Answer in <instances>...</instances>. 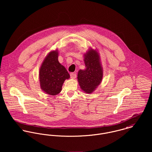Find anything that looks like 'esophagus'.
<instances>
[{"instance_id": "34e87169", "label": "esophagus", "mask_w": 152, "mask_h": 152, "mask_svg": "<svg viewBox=\"0 0 152 152\" xmlns=\"http://www.w3.org/2000/svg\"><path fill=\"white\" fill-rule=\"evenodd\" d=\"M76 74L75 73H74V72H71L70 73V77L72 79H75L76 78Z\"/></svg>"}]
</instances>
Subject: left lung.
<instances>
[{"label":"left lung","mask_w":152,"mask_h":152,"mask_svg":"<svg viewBox=\"0 0 152 152\" xmlns=\"http://www.w3.org/2000/svg\"><path fill=\"white\" fill-rule=\"evenodd\" d=\"M84 61L86 68L78 71L77 78L81 88L89 94L101 83L103 76L102 68L98 53L95 50H89L85 55Z\"/></svg>","instance_id":"left-lung-1"}]
</instances>
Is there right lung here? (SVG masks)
<instances>
[{
  "mask_svg": "<svg viewBox=\"0 0 152 152\" xmlns=\"http://www.w3.org/2000/svg\"><path fill=\"white\" fill-rule=\"evenodd\" d=\"M57 51H51L41 66L39 78L42 89L51 95H56L61 91L63 84L69 74L58 60Z\"/></svg>",
  "mask_w": 152,
  "mask_h": 152,
  "instance_id": "add662e5",
  "label": "right lung"
}]
</instances>
